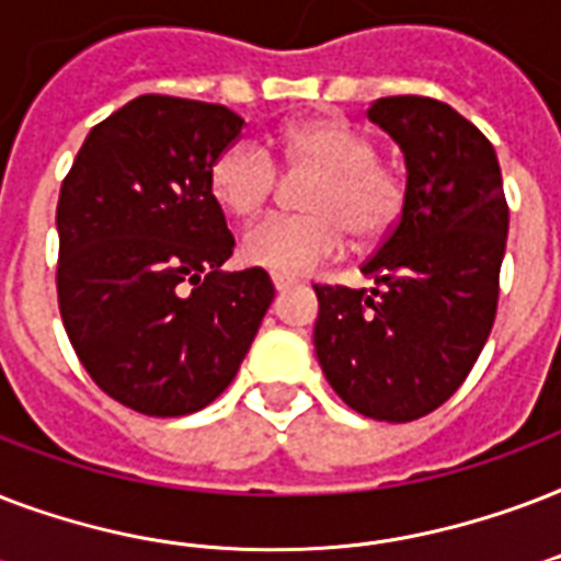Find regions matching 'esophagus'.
Segmentation results:
<instances>
[{
  "label": "esophagus",
  "instance_id": "esophagus-1",
  "mask_svg": "<svg viewBox=\"0 0 561 561\" xmlns=\"http://www.w3.org/2000/svg\"><path fill=\"white\" fill-rule=\"evenodd\" d=\"M294 285H297V282L290 279V276H273V288L276 290H288L294 288Z\"/></svg>",
  "mask_w": 561,
  "mask_h": 561
}]
</instances>
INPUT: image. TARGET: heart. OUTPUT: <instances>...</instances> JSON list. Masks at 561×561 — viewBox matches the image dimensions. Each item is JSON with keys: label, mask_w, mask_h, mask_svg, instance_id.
<instances>
[{"label": "heart", "mask_w": 561, "mask_h": 561, "mask_svg": "<svg viewBox=\"0 0 561 561\" xmlns=\"http://www.w3.org/2000/svg\"><path fill=\"white\" fill-rule=\"evenodd\" d=\"M282 165L314 174L302 194L306 215L267 218L247 229L241 255L273 276H306L346 250V229L358 244H375L396 229L408 201L399 169L378 160L364 130L334 116L306 118L276 136ZM279 188V165L259 142L238 139L209 169L211 197L232 215H262Z\"/></svg>", "instance_id": "heart-1"}]
</instances>
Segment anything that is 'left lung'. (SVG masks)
Segmentation results:
<instances>
[{
    "mask_svg": "<svg viewBox=\"0 0 561 561\" xmlns=\"http://www.w3.org/2000/svg\"><path fill=\"white\" fill-rule=\"evenodd\" d=\"M367 116L404 153L408 201L360 267L375 288L314 285V350L352 410L413 422L451 399L483 352L510 209L495 148L454 107L390 95Z\"/></svg>",
    "mask_w": 561,
    "mask_h": 561,
    "instance_id": "obj_1",
    "label": "left lung"
}]
</instances>
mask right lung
<instances>
[{
  "label": "right lung",
  "instance_id": "obj_1",
  "mask_svg": "<svg viewBox=\"0 0 561 561\" xmlns=\"http://www.w3.org/2000/svg\"><path fill=\"white\" fill-rule=\"evenodd\" d=\"M244 127L174 95L127 101L83 139L57 201V302L110 399L186 416L227 390L273 302L262 267L227 273L236 238L209 169Z\"/></svg>",
  "mask_w": 561,
  "mask_h": 561
}]
</instances>
